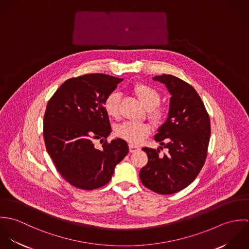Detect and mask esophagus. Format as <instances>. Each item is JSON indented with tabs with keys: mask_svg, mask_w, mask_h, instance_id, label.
<instances>
[{
	"mask_svg": "<svg viewBox=\"0 0 249 249\" xmlns=\"http://www.w3.org/2000/svg\"><path fill=\"white\" fill-rule=\"evenodd\" d=\"M138 149H140L139 146H137V145H135V144H132V143L129 144V151H130V152H134V151H136V150H138Z\"/></svg>",
	"mask_w": 249,
	"mask_h": 249,
	"instance_id": "obj_1",
	"label": "esophagus"
}]
</instances>
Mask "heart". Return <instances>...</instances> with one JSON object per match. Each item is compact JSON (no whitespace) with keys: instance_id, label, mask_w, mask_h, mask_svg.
<instances>
[{"instance_id":"1","label":"heart","mask_w":249,"mask_h":249,"mask_svg":"<svg viewBox=\"0 0 249 249\" xmlns=\"http://www.w3.org/2000/svg\"><path fill=\"white\" fill-rule=\"evenodd\" d=\"M132 93L139 99L142 106L148 111V118L154 123H160L164 118L163 111L158 108L161 102L159 92L152 86L138 82L131 88ZM120 94L111 93L107 96L104 108L107 116L117 118L120 112ZM151 131V127L147 124H136L132 122H124L115 127V135L130 143H139L146 138Z\"/></svg>"}]
</instances>
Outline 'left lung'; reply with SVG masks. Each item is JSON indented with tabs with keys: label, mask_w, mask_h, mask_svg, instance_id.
<instances>
[{
	"label": "left lung",
	"mask_w": 249,
	"mask_h": 249,
	"mask_svg": "<svg viewBox=\"0 0 249 249\" xmlns=\"http://www.w3.org/2000/svg\"><path fill=\"white\" fill-rule=\"evenodd\" d=\"M153 79L164 83L172 95L168 118L154 137L168 153L161 155L159 148L143 147L148 161L140 179L157 194L172 195L189 186L201 171L211 135L210 118L192 85L172 74Z\"/></svg>",
	"instance_id": "left-lung-1"
}]
</instances>
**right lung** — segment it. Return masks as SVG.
Returning <instances> with one entry per match:
<instances>
[{"label":"right lung","instance_id":"1","mask_svg":"<svg viewBox=\"0 0 249 249\" xmlns=\"http://www.w3.org/2000/svg\"><path fill=\"white\" fill-rule=\"evenodd\" d=\"M124 80L105 73L67 79L48 103L43 135L48 153L58 173L81 190L101 188L128 153L123 139L107 142L111 125L104 104ZM103 142L102 149L93 145Z\"/></svg>","mask_w":249,"mask_h":249}]
</instances>
